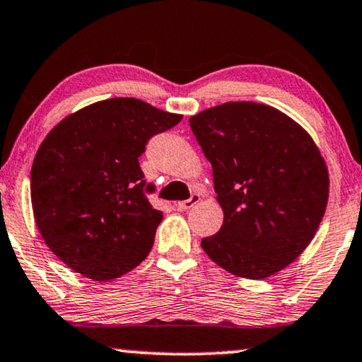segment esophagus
I'll list each match as a JSON object with an SVG mask.
<instances>
[{"mask_svg": "<svg viewBox=\"0 0 362 362\" xmlns=\"http://www.w3.org/2000/svg\"><path fill=\"white\" fill-rule=\"evenodd\" d=\"M199 201H201V196H199V194H192V196L189 199H186V201L177 202L176 207L181 209V211H187V209H191V207L196 206Z\"/></svg>", "mask_w": 362, "mask_h": 362, "instance_id": "esophagus-1", "label": "esophagus"}]
</instances>
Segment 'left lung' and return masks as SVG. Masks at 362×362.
<instances>
[{
  "instance_id": "1",
  "label": "left lung",
  "mask_w": 362,
  "mask_h": 362,
  "mask_svg": "<svg viewBox=\"0 0 362 362\" xmlns=\"http://www.w3.org/2000/svg\"><path fill=\"white\" fill-rule=\"evenodd\" d=\"M211 161L223 223L202 250L220 268L266 279L307 248L328 202V170L310 135L284 112L240 101L189 119Z\"/></svg>"
}]
</instances>
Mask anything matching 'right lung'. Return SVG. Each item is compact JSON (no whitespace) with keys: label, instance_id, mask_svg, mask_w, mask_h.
Wrapping results in <instances>:
<instances>
[{"label":"right lung","instance_id":"add662e5","mask_svg":"<svg viewBox=\"0 0 362 362\" xmlns=\"http://www.w3.org/2000/svg\"><path fill=\"white\" fill-rule=\"evenodd\" d=\"M135 98L73 112L50 130L30 171V201L45 245L75 272L111 281L150 253L163 214L151 207L139 156L180 122Z\"/></svg>","mask_w":362,"mask_h":362}]
</instances>
